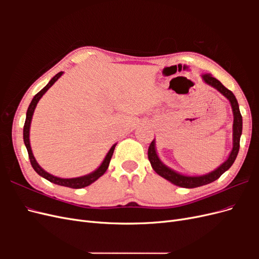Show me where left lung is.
<instances>
[{"label": "left lung", "instance_id": "8db88e82", "mask_svg": "<svg viewBox=\"0 0 259 259\" xmlns=\"http://www.w3.org/2000/svg\"><path fill=\"white\" fill-rule=\"evenodd\" d=\"M202 79L206 84L211 86V88L216 89L219 93L222 94V95H224L230 101L232 112H233V134H232L233 147L228 156V159H227L222 165L217 167L215 170L201 176H187V175L177 173V171H175L174 169L167 167L165 164H163V162L159 159L158 154H156L155 142L152 140V143L150 144L148 149V159L151 163L152 168L154 169L156 174H159L163 178H165L171 184L183 187V188H197V187H201V186H204L215 182V180L221 177L226 170H228L231 167L234 160L237 158V155L239 153V149H240V137L242 135V115L240 112L239 104L236 96L233 95V93L231 91L226 89L221 82H219L217 79H215V77L211 76L210 74H207V73L202 74Z\"/></svg>", "mask_w": 259, "mask_h": 259}]
</instances>
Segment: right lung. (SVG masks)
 <instances>
[{"instance_id": "right-lung-1", "label": "right lung", "mask_w": 259, "mask_h": 259, "mask_svg": "<svg viewBox=\"0 0 259 259\" xmlns=\"http://www.w3.org/2000/svg\"><path fill=\"white\" fill-rule=\"evenodd\" d=\"M62 73H64V72L61 71V72H59V73H57L56 75H55L53 79L49 82V84L46 85L44 89H42L40 92H38L36 95L33 97L32 101H31V103H30L29 108H28V110H27L25 126H23V142H25L26 148H27V150H28V154H29V159H30L31 165H32L33 169L36 171L38 175L44 177L45 179H48L49 182H51L53 184H56V185H59V186H64V187H69V188H73V189H80V188H84L86 186H90L94 182H96V180L100 176H103L105 174V171L107 170V168L109 166V163H110V160L112 158V154H113V151H114V148H115L116 144L113 145L111 147L110 150H109V152L106 155L105 160L103 161V163L100 164V166L96 170L92 171L91 174L82 176V177H76V178H59V177H56V176H54V175L48 173V171H45L40 165H38L35 158H34V155L32 153V150H31L30 139H29L30 124H31V121H32V115H33L34 109H35V107H36V105L38 103V100H40L41 97L44 95V94L48 92V90L51 88V86L59 79V77L62 75Z\"/></svg>"}]
</instances>
